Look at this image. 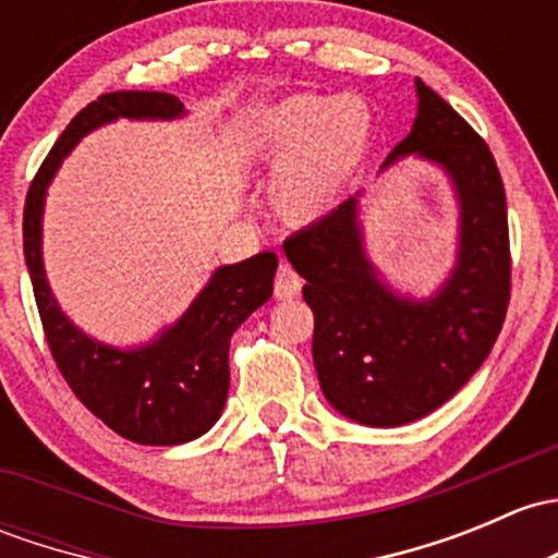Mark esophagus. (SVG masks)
<instances>
[{
  "label": "esophagus",
  "instance_id": "esophagus-1",
  "mask_svg": "<svg viewBox=\"0 0 558 558\" xmlns=\"http://www.w3.org/2000/svg\"><path fill=\"white\" fill-rule=\"evenodd\" d=\"M299 291H302V278L294 272V267H291V264L280 262L278 275H275V299H280V302H289V299L299 296Z\"/></svg>",
  "mask_w": 558,
  "mask_h": 558
}]
</instances>
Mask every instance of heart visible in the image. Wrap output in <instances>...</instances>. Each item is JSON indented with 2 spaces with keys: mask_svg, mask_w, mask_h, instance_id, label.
I'll return each instance as SVG.
<instances>
[{
  "mask_svg": "<svg viewBox=\"0 0 558 558\" xmlns=\"http://www.w3.org/2000/svg\"><path fill=\"white\" fill-rule=\"evenodd\" d=\"M377 141V120L361 96L296 93L272 104L254 128L267 168L269 205L291 227L318 225L344 203Z\"/></svg>",
  "mask_w": 558,
  "mask_h": 558,
  "instance_id": "obj_1",
  "label": "heart"
}]
</instances>
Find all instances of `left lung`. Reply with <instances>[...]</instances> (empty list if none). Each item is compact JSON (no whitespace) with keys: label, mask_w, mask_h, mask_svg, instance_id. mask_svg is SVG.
Returning <instances> with one entry per match:
<instances>
[{"label":"left lung","mask_w":558,"mask_h":558,"mask_svg":"<svg viewBox=\"0 0 558 558\" xmlns=\"http://www.w3.org/2000/svg\"><path fill=\"white\" fill-rule=\"evenodd\" d=\"M412 133L390 151L420 157L451 181L457 262L427 299L385 283L363 245L361 192L283 243L313 307V361L326 401L348 420L398 427L436 412L489 355L511 299L508 205L484 138L425 82Z\"/></svg>","instance_id":"left-lung-1"}]
</instances>
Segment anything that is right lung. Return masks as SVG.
Here are the masks:
<instances>
[{
    "mask_svg": "<svg viewBox=\"0 0 558 558\" xmlns=\"http://www.w3.org/2000/svg\"><path fill=\"white\" fill-rule=\"evenodd\" d=\"M184 104L171 93L117 90L74 117L34 175L23 208V256L47 344L74 396L104 425L146 447H175L214 427L230 390V339L272 296V251L214 269L205 289L173 326L138 348H111L63 315L45 278V195L63 157L96 128L120 120H179Z\"/></svg>",
    "mask_w": 558,
    "mask_h": 558,
    "instance_id": "add662e5",
    "label": "right lung"
}]
</instances>
